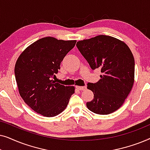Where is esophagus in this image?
I'll list each match as a JSON object with an SVG mask.
<instances>
[{"mask_svg": "<svg viewBox=\"0 0 150 150\" xmlns=\"http://www.w3.org/2000/svg\"><path fill=\"white\" fill-rule=\"evenodd\" d=\"M76 87L77 89L80 90V91H83V90H85L86 88H87L85 86H76Z\"/></svg>", "mask_w": 150, "mask_h": 150, "instance_id": "esophagus-1", "label": "esophagus"}]
</instances>
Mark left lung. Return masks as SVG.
<instances>
[{"mask_svg":"<svg viewBox=\"0 0 150 150\" xmlns=\"http://www.w3.org/2000/svg\"><path fill=\"white\" fill-rule=\"evenodd\" d=\"M76 46L92 69L100 67L102 74L96 83H88L93 99L87 102L94 113L108 115L120 108L134 82V59L126 43L100 35L77 42Z\"/></svg>","mask_w":150,"mask_h":150,"instance_id":"left-lung-1","label":"left lung"}]
</instances>
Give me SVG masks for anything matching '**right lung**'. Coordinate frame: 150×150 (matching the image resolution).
<instances>
[{
	"instance_id": "obj_1",
	"label": "right lung",
	"mask_w": 150,
	"mask_h": 150,
	"mask_svg": "<svg viewBox=\"0 0 150 150\" xmlns=\"http://www.w3.org/2000/svg\"><path fill=\"white\" fill-rule=\"evenodd\" d=\"M76 40L46 37L28 46L17 59L15 76L18 91L25 103L44 117H54L66 108L75 88L53 81L61 62Z\"/></svg>"
}]
</instances>
